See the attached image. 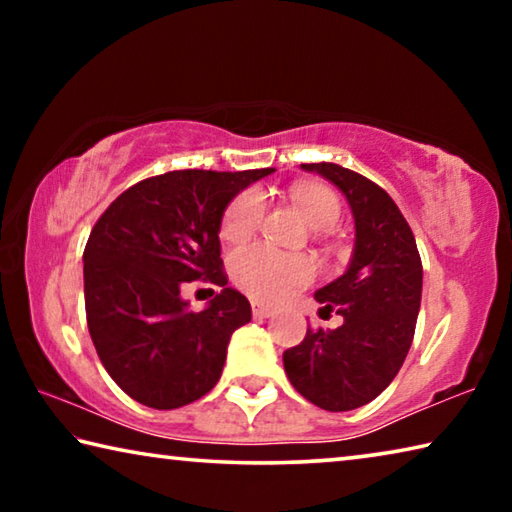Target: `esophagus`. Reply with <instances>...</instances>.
<instances>
[{
    "mask_svg": "<svg viewBox=\"0 0 512 512\" xmlns=\"http://www.w3.org/2000/svg\"><path fill=\"white\" fill-rule=\"evenodd\" d=\"M275 309L268 307V305H262V302H253V316L255 318H268L273 316Z\"/></svg>",
    "mask_w": 512,
    "mask_h": 512,
    "instance_id": "obj_1",
    "label": "esophagus"
}]
</instances>
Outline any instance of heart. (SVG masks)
Returning <instances> with one entry per match:
<instances>
[{
  "label": "heart",
  "mask_w": 512,
  "mask_h": 512,
  "mask_svg": "<svg viewBox=\"0 0 512 512\" xmlns=\"http://www.w3.org/2000/svg\"><path fill=\"white\" fill-rule=\"evenodd\" d=\"M293 198L316 230H334L341 221V201L332 189L302 183L293 187ZM266 214L262 189H246L228 205L221 221V235L230 244H241L255 235ZM316 268L307 257L284 255L266 244L239 248L232 255V277L250 298L277 302L314 280Z\"/></svg>",
  "instance_id": "b5f03b06"
}]
</instances>
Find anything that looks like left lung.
I'll return each mask as SVG.
<instances>
[{"label":"left lung","mask_w":512,"mask_h":512,"mask_svg":"<svg viewBox=\"0 0 512 512\" xmlns=\"http://www.w3.org/2000/svg\"><path fill=\"white\" fill-rule=\"evenodd\" d=\"M341 189L357 228L354 255L339 280L316 291L320 311L343 325L307 329L284 352L293 388L325 411H352L391 384L413 343L422 298V262L409 223L384 189L334 162L302 164Z\"/></svg>","instance_id":"8db88e82"}]
</instances>
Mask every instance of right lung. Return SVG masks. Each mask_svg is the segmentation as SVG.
<instances>
[{
  "label": "right lung",
  "instance_id": "add662e5",
  "mask_svg": "<svg viewBox=\"0 0 512 512\" xmlns=\"http://www.w3.org/2000/svg\"><path fill=\"white\" fill-rule=\"evenodd\" d=\"M273 169H183L146 178L110 203L83 253L85 316L108 375L135 402L169 411L221 379L250 302L228 287L221 219L241 189ZM222 287L211 307L189 312L183 281Z\"/></svg>",
  "mask_w": 512,
  "mask_h": 512
}]
</instances>
